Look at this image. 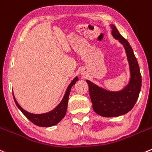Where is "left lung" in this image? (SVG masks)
<instances>
[{"mask_svg": "<svg viewBox=\"0 0 152 152\" xmlns=\"http://www.w3.org/2000/svg\"><path fill=\"white\" fill-rule=\"evenodd\" d=\"M112 35L123 44L126 50L131 71L129 84L118 92H111L99 88L87 80L93 109L102 117H112L123 115L130 111L134 106L141 90L142 78L137 60L129 42L124 39L114 25H110Z\"/></svg>", "mask_w": 152, "mask_h": 152, "instance_id": "obj_1", "label": "left lung"}]
</instances>
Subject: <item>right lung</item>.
I'll return each instance as SVG.
<instances>
[{"label": "right lung", "instance_id": "1", "mask_svg": "<svg viewBox=\"0 0 152 152\" xmlns=\"http://www.w3.org/2000/svg\"><path fill=\"white\" fill-rule=\"evenodd\" d=\"M78 81V78L76 77L71 83L67 87V89L66 91L65 94H64V97H63L62 100L61 102L58 104L55 109H53L51 111L48 112V113H42V114H34V113H29V112L23 110L18 102L16 101L14 95H13V98H14L15 102L16 105L18 106L20 111L23 113V115L30 120L32 123L38 126H41V127H50V126H55V125L58 124L61 120L64 117L66 114V111H67V102H68L69 95L70 93V89H71L72 86L76 83Z\"/></svg>", "mask_w": 152, "mask_h": 152}]
</instances>
